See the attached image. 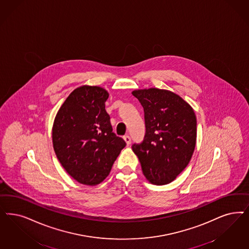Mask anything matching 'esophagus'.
<instances>
[{
  "instance_id": "34e87169",
  "label": "esophagus",
  "mask_w": 249,
  "mask_h": 249,
  "mask_svg": "<svg viewBox=\"0 0 249 249\" xmlns=\"http://www.w3.org/2000/svg\"><path fill=\"white\" fill-rule=\"evenodd\" d=\"M123 139H124V141L126 142L127 145L129 146V144H130V141H131V139H130V137H129V135H125V136L123 137Z\"/></svg>"
}]
</instances>
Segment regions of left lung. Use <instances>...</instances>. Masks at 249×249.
I'll return each instance as SVG.
<instances>
[{
	"instance_id": "8db88e82",
	"label": "left lung",
	"mask_w": 249,
	"mask_h": 249,
	"mask_svg": "<svg viewBox=\"0 0 249 249\" xmlns=\"http://www.w3.org/2000/svg\"><path fill=\"white\" fill-rule=\"evenodd\" d=\"M132 94L143 107L145 135L134 143L147 180L166 185L183 171L194 153L197 120L193 108L178 94L168 90L149 88Z\"/></svg>"
}]
</instances>
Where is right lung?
Wrapping results in <instances>:
<instances>
[{
	"instance_id": "right-lung-1",
	"label": "right lung",
	"mask_w": 249,
	"mask_h": 249,
	"mask_svg": "<svg viewBox=\"0 0 249 249\" xmlns=\"http://www.w3.org/2000/svg\"><path fill=\"white\" fill-rule=\"evenodd\" d=\"M108 95L99 86L78 87L60 107L52 127L57 158L71 178L87 186L97 185L109 175L126 146L112 131L105 109Z\"/></svg>"
}]
</instances>
